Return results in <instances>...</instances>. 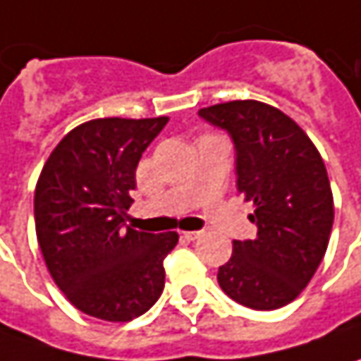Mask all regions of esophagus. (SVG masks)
<instances>
[{"label": "esophagus", "instance_id": "esophagus-1", "mask_svg": "<svg viewBox=\"0 0 361 361\" xmlns=\"http://www.w3.org/2000/svg\"><path fill=\"white\" fill-rule=\"evenodd\" d=\"M202 235V231H183V237L188 239V241H195V239H199Z\"/></svg>", "mask_w": 361, "mask_h": 361}]
</instances>
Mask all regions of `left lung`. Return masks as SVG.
Wrapping results in <instances>:
<instances>
[{"mask_svg": "<svg viewBox=\"0 0 361 361\" xmlns=\"http://www.w3.org/2000/svg\"><path fill=\"white\" fill-rule=\"evenodd\" d=\"M199 116L229 132L237 188L255 204V239L233 241L219 267L221 289L251 310H277L310 283L326 255L334 197L310 136L281 110L257 100L201 108Z\"/></svg>", "mask_w": 361, "mask_h": 361, "instance_id": "left-lung-1", "label": "left lung"}]
</instances>
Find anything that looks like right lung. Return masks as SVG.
Returning <instances> with one entry per match:
<instances>
[{
	"instance_id": "right-lung-1",
	"label": "right lung",
	"mask_w": 361,
	"mask_h": 361,
	"mask_svg": "<svg viewBox=\"0 0 361 361\" xmlns=\"http://www.w3.org/2000/svg\"><path fill=\"white\" fill-rule=\"evenodd\" d=\"M169 118H96L70 130L46 160L34 195L35 235L70 303L104 322H130L164 289L174 231L126 227L136 166Z\"/></svg>"
}]
</instances>
